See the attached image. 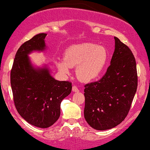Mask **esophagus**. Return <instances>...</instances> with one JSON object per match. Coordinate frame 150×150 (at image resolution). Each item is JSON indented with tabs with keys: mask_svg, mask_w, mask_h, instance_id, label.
I'll return each mask as SVG.
<instances>
[{
	"mask_svg": "<svg viewBox=\"0 0 150 150\" xmlns=\"http://www.w3.org/2000/svg\"><path fill=\"white\" fill-rule=\"evenodd\" d=\"M72 90H73V91H74V92H77V91H79V89H77L76 86H73V88H72Z\"/></svg>",
	"mask_w": 150,
	"mask_h": 150,
	"instance_id": "obj_1",
	"label": "esophagus"
}]
</instances>
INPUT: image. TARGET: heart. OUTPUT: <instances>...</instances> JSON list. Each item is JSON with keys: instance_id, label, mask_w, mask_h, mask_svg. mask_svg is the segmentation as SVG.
<instances>
[{"instance_id": "obj_1", "label": "heart", "mask_w": 150, "mask_h": 150, "mask_svg": "<svg viewBox=\"0 0 150 150\" xmlns=\"http://www.w3.org/2000/svg\"><path fill=\"white\" fill-rule=\"evenodd\" d=\"M108 60L104 47L93 43H81L70 46L65 50L64 60L56 61L62 73L68 74L70 67H76V74L83 82H91L103 74Z\"/></svg>"}]
</instances>
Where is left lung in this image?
I'll use <instances>...</instances> for the list:
<instances>
[{
	"label": "left lung",
	"mask_w": 150,
	"mask_h": 150,
	"mask_svg": "<svg viewBox=\"0 0 150 150\" xmlns=\"http://www.w3.org/2000/svg\"><path fill=\"white\" fill-rule=\"evenodd\" d=\"M115 40L107 72L100 80L84 86V118L90 127L99 131L117 127L126 118L138 86L132 52L117 37Z\"/></svg>",
	"instance_id": "left-lung-1"
}]
</instances>
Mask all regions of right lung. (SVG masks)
Segmentation results:
<instances>
[{
    "mask_svg": "<svg viewBox=\"0 0 150 150\" xmlns=\"http://www.w3.org/2000/svg\"><path fill=\"white\" fill-rule=\"evenodd\" d=\"M46 33L38 34L21 45L13 62L10 83L19 114L28 123L45 129L53 125L61 114V103L71 92L68 81L55 80L46 66L34 67L28 54L46 49Z\"/></svg>",
    "mask_w": 150,
    "mask_h": 150,
    "instance_id": "1",
    "label": "right lung"
}]
</instances>
